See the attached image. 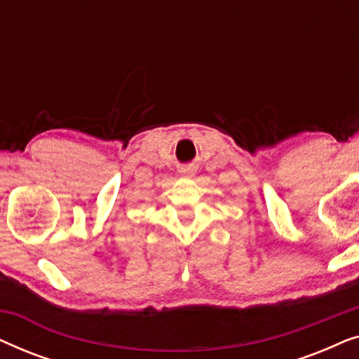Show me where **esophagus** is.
Returning a JSON list of instances; mask_svg holds the SVG:
<instances>
[{"label": "esophagus", "instance_id": "1", "mask_svg": "<svg viewBox=\"0 0 359 359\" xmlns=\"http://www.w3.org/2000/svg\"><path fill=\"white\" fill-rule=\"evenodd\" d=\"M181 173H183V175H194V170L193 168H189V166H186V168H183V170H181Z\"/></svg>", "mask_w": 359, "mask_h": 359}]
</instances>
